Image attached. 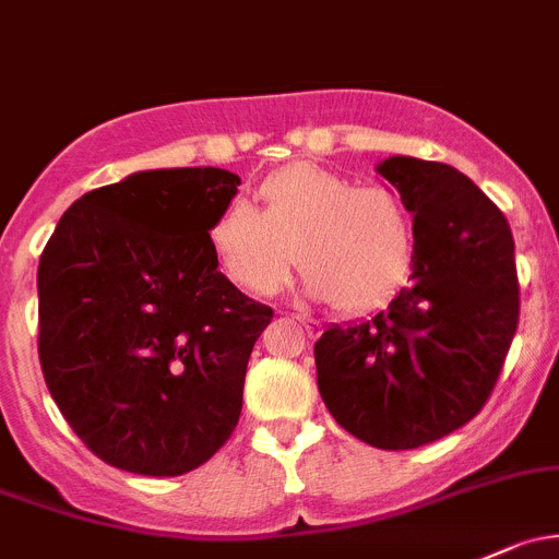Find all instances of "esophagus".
Segmentation results:
<instances>
[{
    "label": "esophagus",
    "mask_w": 559,
    "mask_h": 559,
    "mask_svg": "<svg viewBox=\"0 0 559 559\" xmlns=\"http://www.w3.org/2000/svg\"><path fill=\"white\" fill-rule=\"evenodd\" d=\"M295 319L299 321V324L305 326V332H308V337L313 340V337H319L321 334V324L316 319H308V316H295Z\"/></svg>",
    "instance_id": "1"
}]
</instances>
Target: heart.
I'll return each instance as SVG.
<instances>
[{
	"label": "heart",
	"instance_id": "obj_1",
	"mask_svg": "<svg viewBox=\"0 0 559 559\" xmlns=\"http://www.w3.org/2000/svg\"><path fill=\"white\" fill-rule=\"evenodd\" d=\"M262 211L233 201L209 230L211 251L235 286L257 297L299 264L305 292L340 310H367L396 292L413 257L404 205L385 187H354L313 163H295L260 185Z\"/></svg>",
	"mask_w": 559,
	"mask_h": 559
}]
</instances>
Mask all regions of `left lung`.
Here are the masks:
<instances>
[{"mask_svg": "<svg viewBox=\"0 0 559 559\" xmlns=\"http://www.w3.org/2000/svg\"><path fill=\"white\" fill-rule=\"evenodd\" d=\"M413 216V275L372 319L316 343L319 391L334 420L380 450H413L485 407L520 319L507 216L444 163H378Z\"/></svg>", "mask_w": 559, "mask_h": 559, "instance_id": "8db88e82", "label": "left lung"}]
</instances>
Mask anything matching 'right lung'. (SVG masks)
<instances>
[{"mask_svg": "<svg viewBox=\"0 0 559 559\" xmlns=\"http://www.w3.org/2000/svg\"><path fill=\"white\" fill-rule=\"evenodd\" d=\"M238 185L211 166L131 174L69 205L39 257L47 391L109 466L179 477L238 426L246 364L273 319L209 243Z\"/></svg>", "mask_w": 559, "mask_h": 559, "instance_id": "obj_1", "label": "right lung"}]
</instances>
